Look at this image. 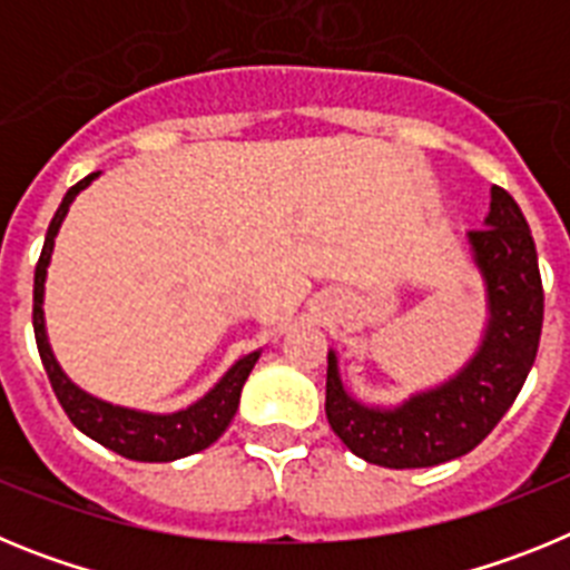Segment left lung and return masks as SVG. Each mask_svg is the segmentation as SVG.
<instances>
[{"label": "left lung", "instance_id": "obj_1", "mask_svg": "<svg viewBox=\"0 0 570 570\" xmlns=\"http://www.w3.org/2000/svg\"><path fill=\"white\" fill-rule=\"evenodd\" d=\"M468 245L485 282L488 322L460 374L402 405H365L347 394L336 351H328L325 414L334 434L371 465L431 468L468 454L525 385L540 347L546 294L531 228L508 190L493 185L485 228L471 230Z\"/></svg>", "mask_w": 570, "mask_h": 570}]
</instances>
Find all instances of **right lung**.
Instances as JSON below:
<instances>
[{
  "label": "right lung",
  "mask_w": 570,
  "mask_h": 570,
  "mask_svg": "<svg viewBox=\"0 0 570 570\" xmlns=\"http://www.w3.org/2000/svg\"><path fill=\"white\" fill-rule=\"evenodd\" d=\"M97 174H88L82 183H77L73 188L65 194L62 205L57 208L53 219L48 225V236H45L42 256L37 262V274H33V334H37V347L39 356H42V365L48 371L50 387L57 394L59 405L65 407V414L73 425L82 431L85 436L97 440L99 445L110 448L125 460L136 462H174L183 460V456L196 454L203 448L214 445L219 436L225 434V428L234 420L236 407H239V394L242 385L248 380V374L254 371L256 360H259L262 351L242 356L239 362L228 367V374L210 387L203 400H196L194 405L183 407V411H174V414H148V411H134V407L110 405V402L97 400L90 396L88 391L70 382L68 374L59 367L57 356L50 351L48 331H45V276H48L50 254H53V239H57L59 228H62V219L68 216L70 203L77 199L79 190L88 188Z\"/></svg>",
  "instance_id": "right-lung-1"
}]
</instances>
